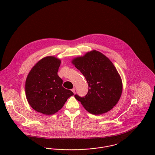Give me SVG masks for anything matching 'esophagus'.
<instances>
[{"instance_id": "obj_1", "label": "esophagus", "mask_w": 155, "mask_h": 155, "mask_svg": "<svg viewBox=\"0 0 155 155\" xmlns=\"http://www.w3.org/2000/svg\"><path fill=\"white\" fill-rule=\"evenodd\" d=\"M75 90H76L75 88H73L71 89V91H72L73 93H74V92H75Z\"/></svg>"}]
</instances>
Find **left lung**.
Wrapping results in <instances>:
<instances>
[{
  "mask_svg": "<svg viewBox=\"0 0 155 155\" xmlns=\"http://www.w3.org/2000/svg\"><path fill=\"white\" fill-rule=\"evenodd\" d=\"M72 63L85 76L88 84L85 96L74 95L89 113L98 115L106 113L117 104L122 92L120 75L110 60L94 50L73 60Z\"/></svg>",
  "mask_w": 155,
  "mask_h": 155,
  "instance_id": "obj_1",
  "label": "left lung"
}]
</instances>
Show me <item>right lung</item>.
I'll use <instances>...</instances> for the list:
<instances>
[{
    "mask_svg": "<svg viewBox=\"0 0 155 155\" xmlns=\"http://www.w3.org/2000/svg\"><path fill=\"white\" fill-rule=\"evenodd\" d=\"M61 64L56 57H46L38 61L29 72L25 81V95L35 110L51 115L60 110L74 94L62 85L57 73Z\"/></svg>",
    "mask_w": 155,
    "mask_h": 155,
    "instance_id": "right-lung-1",
    "label": "right lung"
}]
</instances>
